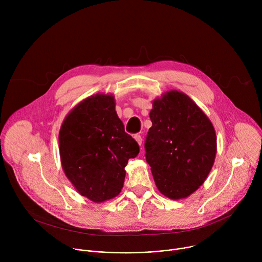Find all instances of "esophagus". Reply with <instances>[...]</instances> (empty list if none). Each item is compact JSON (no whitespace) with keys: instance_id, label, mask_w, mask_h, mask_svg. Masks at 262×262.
<instances>
[{"instance_id":"obj_1","label":"esophagus","mask_w":262,"mask_h":262,"mask_svg":"<svg viewBox=\"0 0 262 262\" xmlns=\"http://www.w3.org/2000/svg\"><path fill=\"white\" fill-rule=\"evenodd\" d=\"M135 140L137 141V143L139 144V145H141L142 144V137L140 136V135H135Z\"/></svg>"}]
</instances>
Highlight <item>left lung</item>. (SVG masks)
<instances>
[{"label": "left lung", "mask_w": 262, "mask_h": 262, "mask_svg": "<svg viewBox=\"0 0 262 262\" xmlns=\"http://www.w3.org/2000/svg\"><path fill=\"white\" fill-rule=\"evenodd\" d=\"M145 151L159 191L178 200L189 197L207 178L216 154L212 123L182 92H166L152 103Z\"/></svg>", "instance_id": "obj_1"}]
</instances>
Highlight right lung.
Wrapping results in <instances>:
<instances>
[{"instance_id":"obj_1","label":"right lung","mask_w":262,"mask_h":262,"mask_svg":"<svg viewBox=\"0 0 262 262\" xmlns=\"http://www.w3.org/2000/svg\"><path fill=\"white\" fill-rule=\"evenodd\" d=\"M62 168L77 191L95 203L116 197L138 143L125 133L113 95L95 94L74 106L59 133Z\"/></svg>"}]
</instances>
